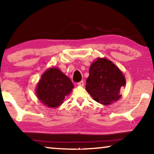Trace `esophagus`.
Returning <instances> with one entry per match:
<instances>
[{"label": "esophagus", "mask_w": 154, "mask_h": 154, "mask_svg": "<svg viewBox=\"0 0 154 154\" xmlns=\"http://www.w3.org/2000/svg\"><path fill=\"white\" fill-rule=\"evenodd\" d=\"M78 85H79V86H83V85H84V82H83V81H81L79 83H77Z\"/></svg>", "instance_id": "1"}]
</instances>
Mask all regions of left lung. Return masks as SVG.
<instances>
[{"label":"left lung","mask_w":154,"mask_h":154,"mask_svg":"<svg viewBox=\"0 0 154 154\" xmlns=\"http://www.w3.org/2000/svg\"><path fill=\"white\" fill-rule=\"evenodd\" d=\"M125 85L119 68L108 59L98 58L90 67L85 90L96 102L109 105L121 98L120 88Z\"/></svg>","instance_id":"obj_1"}]
</instances>
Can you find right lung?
Masks as SVG:
<instances>
[{
  "mask_svg": "<svg viewBox=\"0 0 154 154\" xmlns=\"http://www.w3.org/2000/svg\"><path fill=\"white\" fill-rule=\"evenodd\" d=\"M73 88L72 82L66 75L58 68L51 67L41 75L35 92L41 103L50 108H56L63 103L65 97Z\"/></svg>",
  "mask_w": 154,
  "mask_h": 154,
  "instance_id": "1",
  "label": "right lung"
}]
</instances>
